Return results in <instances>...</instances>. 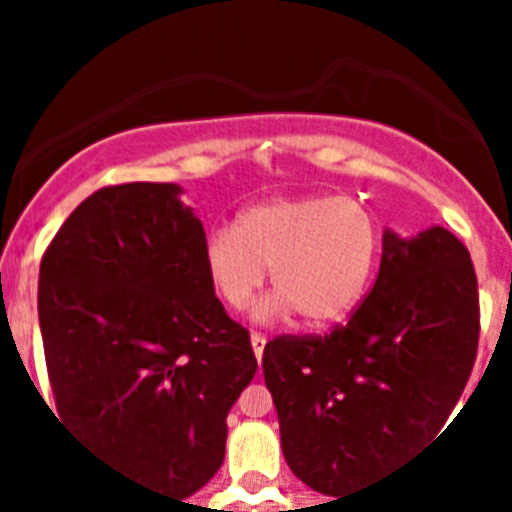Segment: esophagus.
<instances>
[{
  "instance_id": "obj_1",
  "label": "esophagus",
  "mask_w": 512,
  "mask_h": 512,
  "mask_svg": "<svg viewBox=\"0 0 512 512\" xmlns=\"http://www.w3.org/2000/svg\"><path fill=\"white\" fill-rule=\"evenodd\" d=\"M251 346H253V354H256V359L261 361V356H264L266 336H261V333H251Z\"/></svg>"
}]
</instances>
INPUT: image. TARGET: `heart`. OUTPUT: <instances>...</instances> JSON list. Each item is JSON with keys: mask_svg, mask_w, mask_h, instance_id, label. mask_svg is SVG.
<instances>
[{"mask_svg": "<svg viewBox=\"0 0 512 512\" xmlns=\"http://www.w3.org/2000/svg\"><path fill=\"white\" fill-rule=\"evenodd\" d=\"M377 223L354 197L310 194L259 202L238 215L235 228H217L205 241V274L215 295L241 310L264 287L266 269L277 292L253 320L292 318L325 328L346 320L364 300L377 261Z\"/></svg>", "mask_w": 512, "mask_h": 512, "instance_id": "obj_1", "label": "heart"}]
</instances>
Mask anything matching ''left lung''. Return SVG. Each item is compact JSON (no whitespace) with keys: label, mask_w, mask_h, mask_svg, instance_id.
Returning a JSON list of instances; mask_svg holds the SVG:
<instances>
[{"label":"left lung","mask_w":512,"mask_h":512,"mask_svg":"<svg viewBox=\"0 0 512 512\" xmlns=\"http://www.w3.org/2000/svg\"><path fill=\"white\" fill-rule=\"evenodd\" d=\"M479 338L467 246L441 225L384 228L372 292L325 338H277L264 382L289 469L341 500L441 431L467 387Z\"/></svg>","instance_id":"1"}]
</instances>
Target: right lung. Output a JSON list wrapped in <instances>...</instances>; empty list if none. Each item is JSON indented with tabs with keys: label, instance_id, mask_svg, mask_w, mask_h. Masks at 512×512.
<instances>
[{
	"label": "right lung",
	"instance_id": "add662e5",
	"mask_svg": "<svg viewBox=\"0 0 512 512\" xmlns=\"http://www.w3.org/2000/svg\"><path fill=\"white\" fill-rule=\"evenodd\" d=\"M179 184L104 187L40 261L38 318L61 418L140 485L176 500L225 459L256 374L248 330L205 274V228Z\"/></svg>",
	"mask_w": 512,
	"mask_h": 512
}]
</instances>
